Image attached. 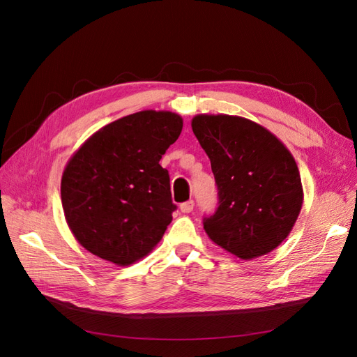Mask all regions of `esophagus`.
<instances>
[{"instance_id":"esophagus-1","label":"esophagus","mask_w":357,"mask_h":357,"mask_svg":"<svg viewBox=\"0 0 357 357\" xmlns=\"http://www.w3.org/2000/svg\"><path fill=\"white\" fill-rule=\"evenodd\" d=\"M193 207H195V202L190 199V201H186V202H183L180 205V211L181 213H190L193 210Z\"/></svg>"}]
</instances>
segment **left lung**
Segmentation results:
<instances>
[{
  "label": "left lung",
  "instance_id": "8db88e82",
  "mask_svg": "<svg viewBox=\"0 0 357 357\" xmlns=\"http://www.w3.org/2000/svg\"><path fill=\"white\" fill-rule=\"evenodd\" d=\"M192 131L219 190L218 210L204 219L210 240L244 261L273 252L304 201L294 156L266 128L240 116L197 114Z\"/></svg>",
  "mask_w": 357,
  "mask_h": 357
}]
</instances>
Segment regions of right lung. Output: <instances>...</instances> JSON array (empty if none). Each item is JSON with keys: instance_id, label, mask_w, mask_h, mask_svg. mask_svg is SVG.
<instances>
[{"instance_id": "add662e5", "label": "right lung", "mask_w": 357, "mask_h": 357, "mask_svg": "<svg viewBox=\"0 0 357 357\" xmlns=\"http://www.w3.org/2000/svg\"><path fill=\"white\" fill-rule=\"evenodd\" d=\"M181 128L176 113L143 110L105 125L71 156L62 208L86 250L119 266L153 250L177 208L159 160Z\"/></svg>"}]
</instances>
